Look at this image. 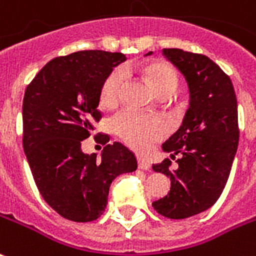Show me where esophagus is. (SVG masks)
I'll use <instances>...</instances> for the list:
<instances>
[{"label": "esophagus", "instance_id": "1", "mask_svg": "<svg viewBox=\"0 0 256 256\" xmlns=\"http://www.w3.org/2000/svg\"><path fill=\"white\" fill-rule=\"evenodd\" d=\"M138 168H140V169H144V170H149L150 162L145 158H140L138 160Z\"/></svg>", "mask_w": 256, "mask_h": 256}]
</instances>
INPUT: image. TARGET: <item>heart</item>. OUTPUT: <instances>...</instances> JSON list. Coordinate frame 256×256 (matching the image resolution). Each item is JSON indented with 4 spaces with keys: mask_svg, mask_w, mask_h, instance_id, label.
<instances>
[{
    "mask_svg": "<svg viewBox=\"0 0 256 256\" xmlns=\"http://www.w3.org/2000/svg\"><path fill=\"white\" fill-rule=\"evenodd\" d=\"M152 87L156 94L165 90L174 91L178 84V76L173 68L168 66H156L148 71ZM124 82V70H115L107 76L102 86L100 99L103 104L111 106L118 102ZM116 134L128 142V145L138 150L148 149L153 142L165 134V124L156 116L141 114L132 110H124L112 120Z\"/></svg>",
    "mask_w": 256,
    "mask_h": 256,
    "instance_id": "obj_1",
    "label": "heart"
}]
</instances>
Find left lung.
I'll use <instances>...</instances> for the list:
<instances>
[{"instance_id": "1", "label": "left lung", "mask_w": 256, "mask_h": 256, "mask_svg": "<svg viewBox=\"0 0 256 256\" xmlns=\"http://www.w3.org/2000/svg\"><path fill=\"white\" fill-rule=\"evenodd\" d=\"M162 54L188 83L189 108L162 145L172 158L180 156L176 168L168 158L153 165L170 178V190L153 208L169 219H186L214 206L227 184L239 142L236 95L231 79L210 58L178 48H165Z\"/></svg>"}]
</instances>
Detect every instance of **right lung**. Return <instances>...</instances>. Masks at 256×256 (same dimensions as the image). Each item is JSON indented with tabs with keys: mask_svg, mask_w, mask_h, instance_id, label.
I'll list each match as a JSON object with an SVG mask.
<instances>
[{
	"mask_svg": "<svg viewBox=\"0 0 256 256\" xmlns=\"http://www.w3.org/2000/svg\"><path fill=\"white\" fill-rule=\"evenodd\" d=\"M126 60L120 52L80 50L50 60L26 87L22 103V146L38 192L66 219L87 223L106 210L111 182L136 169V156L120 142L100 158L86 154L100 91L112 70ZM104 144L108 136H104Z\"/></svg>",
	"mask_w": 256,
	"mask_h": 256,
	"instance_id": "right-lung-1",
	"label": "right lung"
}]
</instances>
